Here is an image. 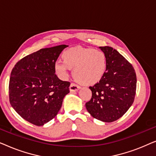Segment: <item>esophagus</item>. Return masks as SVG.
<instances>
[{
    "mask_svg": "<svg viewBox=\"0 0 156 156\" xmlns=\"http://www.w3.org/2000/svg\"><path fill=\"white\" fill-rule=\"evenodd\" d=\"M80 89V87L79 85L74 84V83H72L69 86V91L71 92H74V91H78Z\"/></svg>",
    "mask_w": 156,
    "mask_h": 156,
    "instance_id": "34e87169",
    "label": "esophagus"
}]
</instances>
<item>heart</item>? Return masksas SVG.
Listing matches in <instances>:
<instances>
[{"instance_id": "1", "label": "heart", "mask_w": 156, "mask_h": 156, "mask_svg": "<svg viewBox=\"0 0 156 156\" xmlns=\"http://www.w3.org/2000/svg\"><path fill=\"white\" fill-rule=\"evenodd\" d=\"M63 62L54 65L56 74L61 79L67 76L69 69L76 81L84 85H92L99 82L106 73L107 60L101 50L90 48H74L65 50L62 55Z\"/></svg>"}]
</instances>
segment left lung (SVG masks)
Here are the masks:
<instances>
[{"label": "left lung", "mask_w": 156, "mask_h": 156, "mask_svg": "<svg viewBox=\"0 0 156 156\" xmlns=\"http://www.w3.org/2000/svg\"><path fill=\"white\" fill-rule=\"evenodd\" d=\"M106 55L107 67L101 80L89 87L92 92L87 110L94 118L113 122L121 118L133 104L136 91V74L133 66L118 51L99 47Z\"/></svg>", "instance_id": "1"}]
</instances>
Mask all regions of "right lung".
I'll use <instances>...</instances> for the list:
<instances>
[{
  "label": "right lung",
  "instance_id": "obj_1",
  "mask_svg": "<svg viewBox=\"0 0 156 156\" xmlns=\"http://www.w3.org/2000/svg\"><path fill=\"white\" fill-rule=\"evenodd\" d=\"M66 44L43 48L23 57L12 68L9 82V100L25 120L43 126L58 114L69 82L55 74L54 65Z\"/></svg>",
  "mask_w": 156,
  "mask_h": 156
}]
</instances>
